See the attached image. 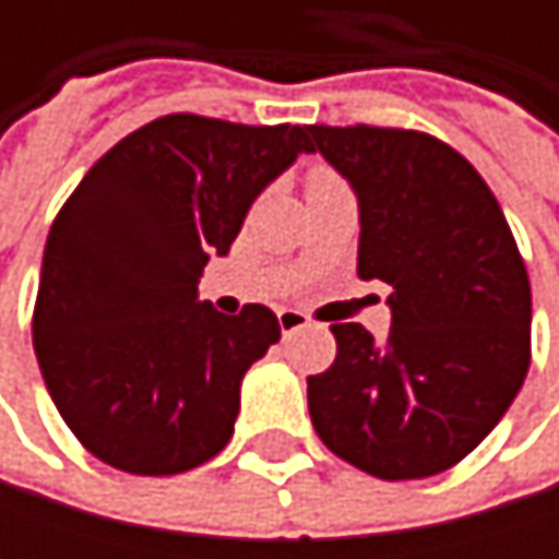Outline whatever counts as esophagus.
Here are the masks:
<instances>
[{"label":"esophagus","mask_w":559,"mask_h":559,"mask_svg":"<svg viewBox=\"0 0 559 559\" xmlns=\"http://www.w3.org/2000/svg\"><path fill=\"white\" fill-rule=\"evenodd\" d=\"M310 320H307V313H300V310H290V307H284L278 310V326L284 336H290L294 330H300V326H307Z\"/></svg>","instance_id":"34e87169"}]
</instances>
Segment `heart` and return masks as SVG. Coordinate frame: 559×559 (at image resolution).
Returning <instances> with one entry per match:
<instances>
[{
  "label": "heart",
  "instance_id": "1",
  "mask_svg": "<svg viewBox=\"0 0 559 559\" xmlns=\"http://www.w3.org/2000/svg\"><path fill=\"white\" fill-rule=\"evenodd\" d=\"M323 183H336V174H330V170H323V168L310 170V180H307V187H323Z\"/></svg>",
  "mask_w": 559,
  "mask_h": 559
}]
</instances>
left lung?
Returning <instances> with one entry per match:
<instances>
[{
  "label": "left lung",
  "mask_w": 559,
  "mask_h": 559,
  "mask_svg": "<svg viewBox=\"0 0 559 559\" xmlns=\"http://www.w3.org/2000/svg\"><path fill=\"white\" fill-rule=\"evenodd\" d=\"M359 200V278L391 287L385 343L333 323L307 379L317 437L376 479H427L469 456L531 366V281L489 183L433 135L310 126Z\"/></svg>",
  "instance_id": "left-lung-1"
}]
</instances>
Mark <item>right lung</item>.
<instances>
[{
	"mask_svg": "<svg viewBox=\"0 0 559 559\" xmlns=\"http://www.w3.org/2000/svg\"><path fill=\"white\" fill-rule=\"evenodd\" d=\"M310 126L162 116L109 148L48 233L35 356L73 437L132 476H174L233 437L242 376L278 317L197 297L255 197L310 155Z\"/></svg>",
	"mask_w": 559,
	"mask_h": 559,
	"instance_id": "obj_1",
	"label": "right lung"
}]
</instances>
